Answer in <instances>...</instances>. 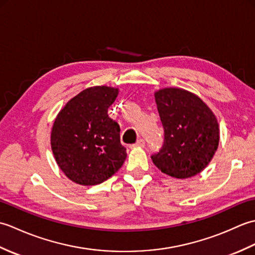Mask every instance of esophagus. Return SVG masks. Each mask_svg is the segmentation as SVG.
Wrapping results in <instances>:
<instances>
[{"label":"esophagus","instance_id":"34e87169","mask_svg":"<svg viewBox=\"0 0 255 255\" xmlns=\"http://www.w3.org/2000/svg\"><path fill=\"white\" fill-rule=\"evenodd\" d=\"M144 144H145L144 140L140 138V139H138V140H137V142H136V143H134V144H131L130 147H131V148H134V147H142V148H143V147H144Z\"/></svg>","mask_w":255,"mask_h":255}]
</instances>
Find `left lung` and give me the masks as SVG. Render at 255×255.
<instances>
[{"mask_svg": "<svg viewBox=\"0 0 255 255\" xmlns=\"http://www.w3.org/2000/svg\"><path fill=\"white\" fill-rule=\"evenodd\" d=\"M164 139L151 155L161 172L176 178L198 174L218 148L219 127L209 107L191 92L164 89L154 94Z\"/></svg>", "mask_w": 255, "mask_h": 255, "instance_id": "left-lung-1", "label": "left lung"}]
</instances>
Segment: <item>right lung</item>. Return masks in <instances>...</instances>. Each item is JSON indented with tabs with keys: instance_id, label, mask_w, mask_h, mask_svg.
Returning a JSON list of instances; mask_svg holds the SVG:
<instances>
[{
	"instance_id": "add662e5",
	"label": "right lung",
	"mask_w": 255,
	"mask_h": 255,
	"mask_svg": "<svg viewBox=\"0 0 255 255\" xmlns=\"http://www.w3.org/2000/svg\"><path fill=\"white\" fill-rule=\"evenodd\" d=\"M118 90L95 86L81 92L58 114L51 131V149L59 167L81 185L110 178L126 160L119 125L108 117Z\"/></svg>"
}]
</instances>
